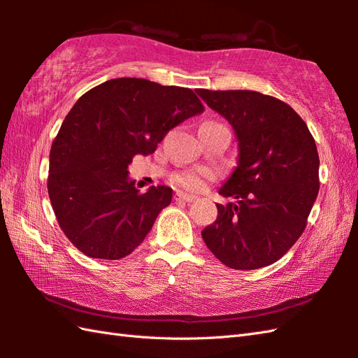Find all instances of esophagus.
I'll return each mask as SVG.
<instances>
[{
    "mask_svg": "<svg viewBox=\"0 0 358 358\" xmlns=\"http://www.w3.org/2000/svg\"><path fill=\"white\" fill-rule=\"evenodd\" d=\"M196 196L191 195V194H185V192H177L175 194V200L177 201H185V203H192L195 201Z\"/></svg>",
    "mask_w": 358,
    "mask_h": 358,
    "instance_id": "1",
    "label": "esophagus"
}]
</instances>
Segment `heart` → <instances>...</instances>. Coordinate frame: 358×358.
I'll list each match as a JSON object with an SVG mask.
<instances>
[{
	"instance_id": "1",
	"label": "heart",
	"mask_w": 358,
	"mask_h": 358,
	"mask_svg": "<svg viewBox=\"0 0 358 358\" xmlns=\"http://www.w3.org/2000/svg\"><path fill=\"white\" fill-rule=\"evenodd\" d=\"M210 173L206 171H185L173 175V185L187 189V191H201L204 180L209 178Z\"/></svg>"
}]
</instances>
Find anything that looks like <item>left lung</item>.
Instances as JSON below:
<instances>
[{"label": "left lung", "instance_id": "1", "mask_svg": "<svg viewBox=\"0 0 358 358\" xmlns=\"http://www.w3.org/2000/svg\"><path fill=\"white\" fill-rule=\"evenodd\" d=\"M199 95L232 124L238 166L220 194L218 215L201 237L227 268L260 269L280 260L300 238L318 194V152L291 106L255 90H208Z\"/></svg>", "mask_w": 358, "mask_h": 358}]
</instances>
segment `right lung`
Returning <instances> with one entry per match:
<instances>
[{
  "label": "right lung",
  "instance_id": "1",
  "mask_svg": "<svg viewBox=\"0 0 358 358\" xmlns=\"http://www.w3.org/2000/svg\"><path fill=\"white\" fill-rule=\"evenodd\" d=\"M203 110L192 89L143 78H113L78 98L52 143L48 177L52 209L75 248L120 260L141 245L171 204L172 189L159 185L141 194L127 166Z\"/></svg>",
  "mask_w": 358,
  "mask_h": 358
}]
</instances>
